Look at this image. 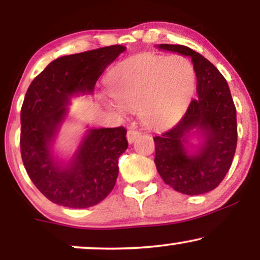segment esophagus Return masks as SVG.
<instances>
[{
    "instance_id": "1",
    "label": "esophagus",
    "mask_w": 260,
    "mask_h": 260,
    "mask_svg": "<svg viewBox=\"0 0 260 260\" xmlns=\"http://www.w3.org/2000/svg\"><path fill=\"white\" fill-rule=\"evenodd\" d=\"M139 132L137 129H134V128H129V129L127 131V140L128 143H133L134 140L139 137Z\"/></svg>"
}]
</instances>
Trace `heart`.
<instances>
[{
    "label": "heart",
    "mask_w": 260,
    "mask_h": 260,
    "mask_svg": "<svg viewBox=\"0 0 260 260\" xmlns=\"http://www.w3.org/2000/svg\"><path fill=\"white\" fill-rule=\"evenodd\" d=\"M196 84V70L188 58L143 55L115 71L110 79V92L121 106L138 111L144 126L161 129L180 120ZM119 106L109 101L110 109L122 113Z\"/></svg>",
    "instance_id": "1"
}]
</instances>
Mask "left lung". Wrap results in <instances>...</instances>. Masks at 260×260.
<instances>
[{
  "label": "left lung",
  "mask_w": 260,
  "mask_h": 260,
  "mask_svg": "<svg viewBox=\"0 0 260 260\" xmlns=\"http://www.w3.org/2000/svg\"><path fill=\"white\" fill-rule=\"evenodd\" d=\"M159 49L192 58L198 96L176 126L154 137L155 165L164 182L175 190L203 194L219 186L235 156L237 118L231 91L222 74L201 53L183 45L161 44ZM193 127L201 131L203 143L196 154L189 155L185 144Z\"/></svg>",
  "instance_id": "obj_1"
}]
</instances>
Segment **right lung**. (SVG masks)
I'll return each instance as SVG.
<instances>
[{
	"label": "right lung",
	"mask_w": 260,
	"mask_h": 260,
	"mask_svg": "<svg viewBox=\"0 0 260 260\" xmlns=\"http://www.w3.org/2000/svg\"><path fill=\"white\" fill-rule=\"evenodd\" d=\"M124 50L112 45L59 57L26 90L20 110V154L32 183L55 204L92 207L115 187L118 157L128 148L124 127L89 129L66 166L53 159L50 145L67 115L70 98L92 92L107 66Z\"/></svg>",
	"instance_id": "right-lung-1"
}]
</instances>
